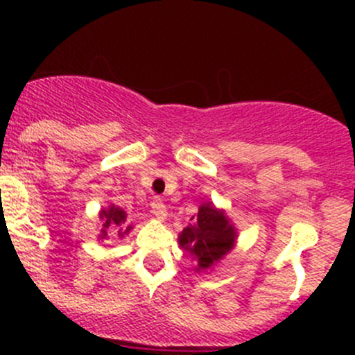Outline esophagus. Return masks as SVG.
<instances>
[{
    "instance_id": "obj_1",
    "label": "esophagus",
    "mask_w": 355,
    "mask_h": 355,
    "mask_svg": "<svg viewBox=\"0 0 355 355\" xmlns=\"http://www.w3.org/2000/svg\"><path fill=\"white\" fill-rule=\"evenodd\" d=\"M151 213L155 214V216H156L159 221L166 220L168 211H166V206H164L163 199H159V198L153 199V202H151Z\"/></svg>"
}]
</instances>
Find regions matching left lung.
<instances>
[{
    "instance_id": "obj_1",
    "label": "left lung",
    "mask_w": 355,
    "mask_h": 355,
    "mask_svg": "<svg viewBox=\"0 0 355 355\" xmlns=\"http://www.w3.org/2000/svg\"><path fill=\"white\" fill-rule=\"evenodd\" d=\"M194 223L178 235V244L196 261L194 271H209L220 263L237 244V228L227 216L225 209L206 200L199 206L198 216H192Z\"/></svg>"
}]
</instances>
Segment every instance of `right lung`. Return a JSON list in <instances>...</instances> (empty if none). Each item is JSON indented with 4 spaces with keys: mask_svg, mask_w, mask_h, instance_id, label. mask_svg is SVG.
Listing matches in <instances>:
<instances>
[{
    "mask_svg": "<svg viewBox=\"0 0 355 355\" xmlns=\"http://www.w3.org/2000/svg\"><path fill=\"white\" fill-rule=\"evenodd\" d=\"M99 220H101V225H99L101 232L98 234V241H105V239L114 237V235L123 239L134 228L132 223H127V213L114 204H110L108 207H103L99 211Z\"/></svg>",
    "mask_w": 355,
    "mask_h": 355,
    "instance_id": "obj_1",
    "label": "right lung"
}]
</instances>
